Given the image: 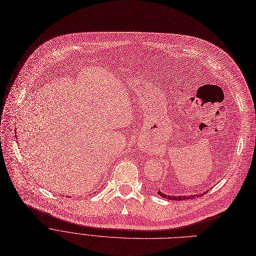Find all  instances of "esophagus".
<instances>
[{
    "label": "esophagus",
    "instance_id": "1",
    "mask_svg": "<svg viewBox=\"0 0 256 256\" xmlns=\"http://www.w3.org/2000/svg\"><path fill=\"white\" fill-rule=\"evenodd\" d=\"M145 147H146V146H145Z\"/></svg>",
    "mask_w": 256,
    "mask_h": 256
}]
</instances>
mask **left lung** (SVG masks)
<instances>
[{
    "mask_svg": "<svg viewBox=\"0 0 256 256\" xmlns=\"http://www.w3.org/2000/svg\"><path fill=\"white\" fill-rule=\"evenodd\" d=\"M206 193V192H204ZM204 193H198V194H194V195H189V196H178V195H176V196H173V195H166L165 193H163V192H160V190H158V194L160 196V197H163V198H167V199H169V200H186V199H192V198H195V197H198V196H202Z\"/></svg>",
    "mask_w": 256,
    "mask_h": 256,
    "instance_id": "obj_1",
    "label": "left lung"
}]
</instances>
